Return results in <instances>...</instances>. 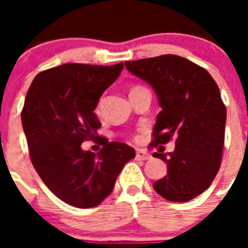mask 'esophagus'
Segmentation results:
<instances>
[{"mask_svg":"<svg viewBox=\"0 0 248 248\" xmlns=\"http://www.w3.org/2000/svg\"><path fill=\"white\" fill-rule=\"evenodd\" d=\"M135 157L136 159H140V161H148V159H151V155L147 151H144V149H138Z\"/></svg>","mask_w":248,"mask_h":248,"instance_id":"esophagus-1","label":"esophagus"}]
</instances>
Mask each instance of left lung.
<instances>
[{"instance_id":"left-lung-1","label":"left lung","mask_w":248,"mask_h":248,"mask_svg":"<svg viewBox=\"0 0 248 248\" xmlns=\"http://www.w3.org/2000/svg\"><path fill=\"white\" fill-rule=\"evenodd\" d=\"M128 72L155 89L162 110L151 145L175 139V151L155 152L167 163V175L153 184L171 202H186L211 185L221 165L227 108L219 87L204 68L177 55L124 63Z\"/></svg>"}]
</instances>
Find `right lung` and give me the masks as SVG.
<instances>
[{
  "label": "right lung",
  "mask_w": 248,
  "mask_h": 248,
  "mask_svg": "<svg viewBox=\"0 0 248 248\" xmlns=\"http://www.w3.org/2000/svg\"><path fill=\"white\" fill-rule=\"evenodd\" d=\"M122 69L124 63L63 64L38 73L25 96L21 124L33 167L58 198L75 207L100 204L135 157V149L120 141L107 140L97 155L81 148L101 126L93 110Z\"/></svg>",
  "instance_id": "obj_1"
}]
</instances>
